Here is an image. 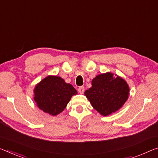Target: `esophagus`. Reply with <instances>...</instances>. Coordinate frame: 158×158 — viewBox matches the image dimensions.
Segmentation results:
<instances>
[{"instance_id": "1", "label": "esophagus", "mask_w": 158, "mask_h": 158, "mask_svg": "<svg viewBox=\"0 0 158 158\" xmlns=\"http://www.w3.org/2000/svg\"><path fill=\"white\" fill-rule=\"evenodd\" d=\"M78 91H79V94H84V86H80L79 88L78 89Z\"/></svg>"}]
</instances>
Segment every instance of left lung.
Wrapping results in <instances>:
<instances>
[{"label": "left lung", "mask_w": 158, "mask_h": 158, "mask_svg": "<svg viewBox=\"0 0 158 158\" xmlns=\"http://www.w3.org/2000/svg\"><path fill=\"white\" fill-rule=\"evenodd\" d=\"M91 85L84 94L92 107L102 116H108L119 110L129 98L127 82L112 72L97 75L93 79Z\"/></svg>", "instance_id": "8db88e82"}]
</instances>
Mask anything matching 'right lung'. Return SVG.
<instances>
[{
	"label": "right lung",
	"mask_w": 158,
	"mask_h": 158,
	"mask_svg": "<svg viewBox=\"0 0 158 158\" xmlns=\"http://www.w3.org/2000/svg\"><path fill=\"white\" fill-rule=\"evenodd\" d=\"M77 90L59 76L49 75L37 84L34 89V100L41 110L56 116L65 109Z\"/></svg>",
	"instance_id": "right-lung-1"
}]
</instances>
